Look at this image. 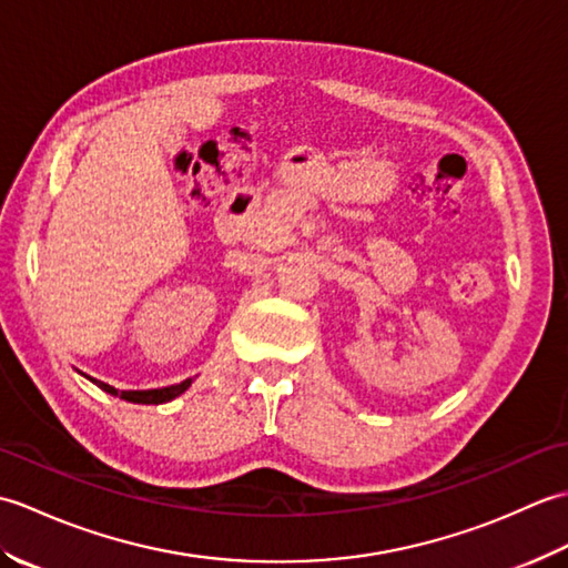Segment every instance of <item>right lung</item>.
Returning a JSON list of instances; mask_svg holds the SVG:
<instances>
[{"mask_svg": "<svg viewBox=\"0 0 568 568\" xmlns=\"http://www.w3.org/2000/svg\"><path fill=\"white\" fill-rule=\"evenodd\" d=\"M90 378V376H88ZM94 385H98V388H102L104 393H110V395H114V397H122V400H126V403H139V405H161V403H171V400H175L178 395H183L187 388H190V383H192V378H187V381H183V383H178V385H168V388H153V390H116V388H112V385H106V383H102V381H94V378H90Z\"/></svg>", "mask_w": 568, "mask_h": 568, "instance_id": "obj_1", "label": "right lung"}]
</instances>
